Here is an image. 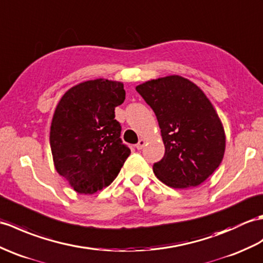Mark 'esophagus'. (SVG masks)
Segmentation results:
<instances>
[{
  "label": "esophagus",
  "instance_id": "esophagus-1",
  "mask_svg": "<svg viewBox=\"0 0 263 263\" xmlns=\"http://www.w3.org/2000/svg\"><path fill=\"white\" fill-rule=\"evenodd\" d=\"M144 144H145L144 140H143V139H140L139 142L136 144V148H137L138 150H141V149L143 148V146H144Z\"/></svg>",
  "mask_w": 263,
  "mask_h": 263
}]
</instances>
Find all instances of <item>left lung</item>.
Here are the masks:
<instances>
[{
	"mask_svg": "<svg viewBox=\"0 0 263 263\" xmlns=\"http://www.w3.org/2000/svg\"><path fill=\"white\" fill-rule=\"evenodd\" d=\"M155 112L164 156L154 172L173 188L196 187L215 172L225 151V133L216 111L201 89L173 75L136 87Z\"/></svg>",
	"mask_w": 263,
	"mask_h": 263,
	"instance_id": "left-lung-1",
	"label": "left lung"
}]
</instances>
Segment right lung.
Masks as SVG:
<instances>
[{"mask_svg":"<svg viewBox=\"0 0 263 263\" xmlns=\"http://www.w3.org/2000/svg\"><path fill=\"white\" fill-rule=\"evenodd\" d=\"M124 100L123 84L100 78L71 87L58 103L50 127L54 167L79 194L111 185L131 154L114 119Z\"/></svg>","mask_w":263,"mask_h":263,"instance_id":"obj_1","label":"right lung"}]
</instances>
